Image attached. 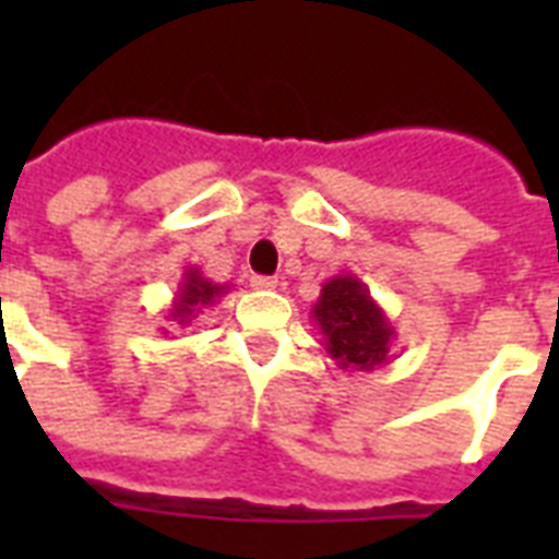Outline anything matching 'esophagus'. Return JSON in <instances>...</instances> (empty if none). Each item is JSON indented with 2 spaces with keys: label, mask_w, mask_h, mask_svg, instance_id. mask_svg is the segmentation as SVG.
<instances>
[{
  "label": "esophagus",
  "mask_w": 559,
  "mask_h": 559,
  "mask_svg": "<svg viewBox=\"0 0 559 559\" xmlns=\"http://www.w3.org/2000/svg\"><path fill=\"white\" fill-rule=\"evenodd\" d=\"M252 289H275L278 287V278H272V275H252Z\"/></svg>",
  "instance_id": "esophagus-1"
}]
</instances>
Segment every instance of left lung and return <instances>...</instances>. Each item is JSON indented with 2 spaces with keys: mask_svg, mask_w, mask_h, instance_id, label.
<instances>
[{
  "mask_svg": "<svg viewBox=\"0 0 559 559\" xmlns=\"http://www.w3.org/2000/svg\"><path fill=\"white\" fill-rule=\"evenodd\" d=\"M310 319L322 333L328 357L345 371H373L391 359L397 331L357 275H333L319 293Z\"/></svg>",
  "mask_w": 559,
  "mask_h": 559,
  "instance_id": "8db88e82",
  "label": "left lung"
}]
</instances>
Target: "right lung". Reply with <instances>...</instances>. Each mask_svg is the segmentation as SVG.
<instances>
[{
    "mask_svg": "<svg viewBox=\"0 0 559 559\" xmlns=\"http://www.w3.org/2000/svg\"><path fill=\"white\" fill-rule=\"evenodd\" d=\"M228 284H214L202 275L197 266H186L182 272V281H179L177 296H174V305L168 307V319L170 324H191V319L202 313V307H214L219 298L228 293ZM168 333V331H165Z\"/></svg>",
    "mask_w": 559,
    "mask_h": 559,
    "instance_id": "right-lung-1",
    "label": "right lung"
}]
</instances>
